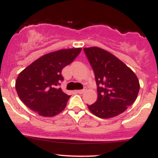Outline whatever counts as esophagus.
<instances>
[{
	"label": "esophagus",
	"mask_w": 158,
	"mask_h": 158,
	"mask_svg": "<svg viewBox=\"0 0 158 158\" xmlns=\"http://www.w3.org/2000/svg\"><path fill=\"white\" fill-rule=\"evenodd\" d=\"M86 91V90L85 89H83V90H77V92L79 93V94H83V93Z\"/></svg>",
	"instance_id": "esophagus-1"
}]
</instances>
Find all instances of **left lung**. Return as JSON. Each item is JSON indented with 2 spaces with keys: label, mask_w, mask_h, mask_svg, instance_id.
<instances>
[{
  "label": "left lung",
  "mask_w": 158,
  "mask_h": 158,
  "mask_svg": "<svg viewBox=\"0 0 158 158\" xmlns=\"http://www.w3.org/2000/svg\"><path fill=\"white\" fill-rule=\"evenodd\" d=\"M95 77L98 99L87 105L90 111L101 118H110L124 112L138 97L139 81L134 71L104 49L85 48Z\"/></svg>",
  "instance_id": "left-lung-1"
}]
</instances>
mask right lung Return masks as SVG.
Returning <instances> with one entry per match:
<instances>
[{
	"label": "right lung",
	"instance_id": "obj_1",
	"mask_svg": "<svg viewBox=\"0 0 158 158\" xmlns=\"http://www.w3.org/2000/svg\"><path fill=\"white\" fill-rule=\"evenodd\" d=\"M82 49H62L48 53L19 74L16 90L28 107L44 117H52L65 109L70 95L59 87L63 68L71 64Z\"/></svg>",
	"mask_w": 158,
	"mask_h": 158
}]
</instances>
